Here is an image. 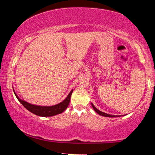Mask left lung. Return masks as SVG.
Masks as SVG:
<instances>
[{"instance_id": "obj_1", "label": "left lung", "mask_w": 155, "mask_h": 155, "mask_svg": "<svg viewBox=\"0 0 155 155\" xmlns=\"http://www.w3.org/2000/svg\"><path fill=\"white\" fill-rule=\"evenodd\" d=\"M92 108H93V109L95 110V111L97 112V114H100V115H101V116H104V117H115V116H114V115H111V114H106V113H104V112H102V111H99L98 109H97V108H96L95 106H94V105L92 104Z\"/></svg>"}]
</instances>
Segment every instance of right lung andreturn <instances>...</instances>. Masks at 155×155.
<instances>
[{
  "label": "right lung",
  "instance_id": "right-lung-1",
  "mask_svg": "<svg viewBox=\"0 0 155 155\" xmlns=\"http://www.w3.org/2000/svg\"><path fill=\"white\" fill-rule=\"evenodd\" d=\"M73 92V90L71 91L70 93L68 94V95L67 96L66 98L64 100L63 102H61L60 104H58L57 105L52 106H35V105H32L27 103L26 101H24L21 100L20 98H19L18 96L15 94L16 97L18 99L19 102L22 104V106H24L26 109H28V111H30L32 113L35 114V115H38V116L41 117H51L54 116V115L59 114H61L62 112H63L66 109L68 106L69 103H70L71 100V96Z\"/></svg>",
  "mask_w": 155,
  "mask_h": 155
}]
</instances>
